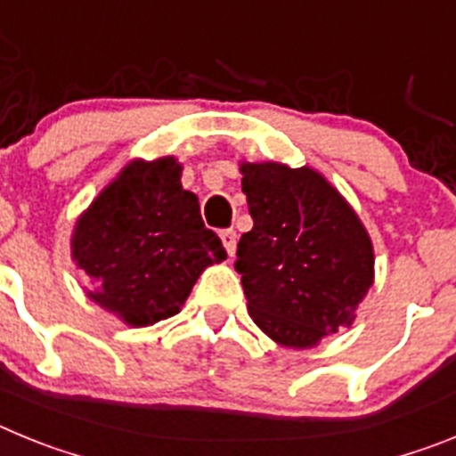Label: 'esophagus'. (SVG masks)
Here are the masks:
<instances>
[{
	"label": "esophagus",
	"instance_id": "1",
	"mask_svg": "<svg viewBox=\"0 0 456 456\" xmlns=\"http://www.w3.org/2000/svg\"><path fill=\"white\" fill-rule=\"evenodd\" d=\"M221 241H224V247H225V251H228V256H235L237 232L232 231V228H228V231H221Z\"/></svg>",
	"mask_w": 456,
	"mask_h": 456
}]
</instances>
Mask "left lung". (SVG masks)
<instances>
[{
	"mask_svg": "<svg viewBox=\"0 0 456 456\" xmlns=\"http://www.w3.org/2000/svg\"><path fill=\"white\" fill-rule=\"evenodd\" d=\"M253 228L237 244L248 315L292 349L352 326L374 285V248L363 221L320 171L241 162Z\"/></svg>",
	"mask_w": 456,
	"mask_h": 456,
	"instance_id": "1",
	"label": "left lung"
}]
</instances>
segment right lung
<instances>
[{"mask_svg": "<svg viewBox=\"0 0 456 456\" xmlns=\"http://www.w3.org/2000/svg\"><path fill=\"white\" fill-rule=\"evenodd\" d=\"M180 178L183 164L171 155L132 159L72 231V260L91 283L86 297L134 329L178 315L200 273L225 260L199 196Z\"/></svg>", "mask_w": 456, "mask_h": 456, "instance_id": "1", "label": "right lung"}]
</instances>
